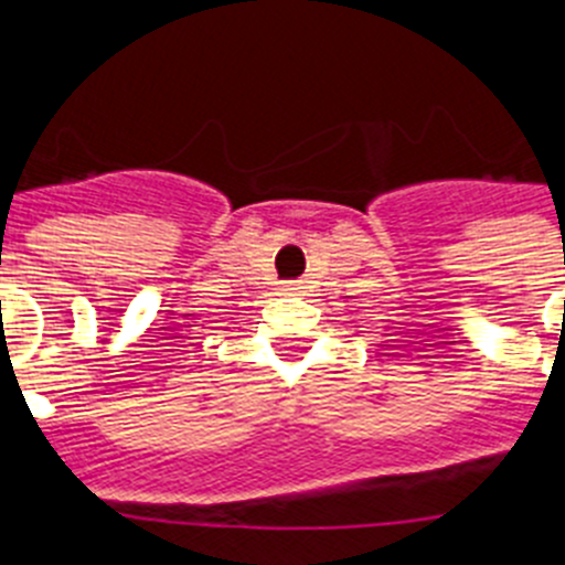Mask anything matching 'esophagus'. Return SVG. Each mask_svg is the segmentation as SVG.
<instances>
[{
	"label": "esophagus",
	"mask_w": 565,
	"mask_h": 565,
	"mask_svg": "<svg viewBox=\"0 0 565 565\" xmlns=\"http://www.w3.org/2000/svg\"><path fill=\"white\" fill-rule=\"evenodd\" d=\"M284 289H287V292H298L301 287H298V281H287L284 284Z\"/></svg>",
	"instance_id": "obj_1"
}]
</instances>
